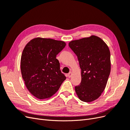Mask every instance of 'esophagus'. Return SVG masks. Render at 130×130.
<instances>
[{
  "label": "esophagus",
  "mask_w": 130,
  "mask_h": 130,
  "mask_svg": "<svg viewBox=\"0 0 130 130\" xmlns=\"http://www.w3.org/2000/svg\"><path fill=\"white\" fill-rule=\"evenodd\" d=\"M72 72H70V73H68V77H70L72 76Z\"/></svg>",
  "instance_id": "34e87169"
}]
</instances>
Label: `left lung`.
I'll use <instances>...</instances> for the list:
<instances>
[{"instance_id":"obj_1","label":"left lung","mask_w":130,"mask_h":130,"mask_svg":"<svg viewBox=\"0 0 130 130\" xmlns=\"http://www.w3.org/2000/svg\"><path fill=\"white\" fill-rule=\"evenodd\" d=\"M69 46L76 54L81 69V82L75 87L80 100L89 103L104 90L111 72V55L100 38L91 36L74 40Z\"/></svg>"}]
</instances>
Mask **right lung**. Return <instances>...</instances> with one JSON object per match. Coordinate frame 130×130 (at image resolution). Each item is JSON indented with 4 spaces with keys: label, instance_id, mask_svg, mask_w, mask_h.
Listing matches in <instances>:
<instances>
[{
    "label": "right lung",
    "instance_id": "right-lung-1",
    "mask_svg": "<svg viewBox=\"0 0 130 130\" xmlns=\"http://www.w3.org/2000/svg\"><path fill=\"white\" fill-rule=\"evenodd\" d=\"M66 45L63 41L38 37L31 40L23 50L22 77L29 91L38 99L53 96L66 80L56 58Z\"/></svg>",
    "mask_w": 130,
    "mask_h": 130
}]
</instances>
